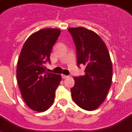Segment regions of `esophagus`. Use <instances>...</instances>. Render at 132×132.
<instances>
[{
    "mask_svg": "<svg viewBox=\"0 0 132 132\" xmlns=\"http://www.w3.org/2000/svg\"><path fill=\"white\" fill-rule=\"evenodd\" d=\"M62 78H63V79H65V78H68V75H62Z\"/></svg>",
    "mask_w": 132,
    "mask_h": 132,
    "instance_id": "34e87169",
    "label": "esophagus"
}]
</instances>
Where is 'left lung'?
Here are the masks:
<instances>
[{"label": "left lung", "instance_id": "obj_1", "mask_svg": "<svg viewBox=\"0 0 132 132\" xmlns=\"http://www.w3.org/2000/svg\"><path fill=\"white\" fill-rule=\"evenodd\" d=\"M68 31L76 47L78 67L86 66L85 75L74 77L72 98L81 109L93 111L104 101L111 85L113 68L109 53L94 31L83 27L70 28Z\"/></svg>", "mask_w": 132, "mask_h": 132}]
</instances>
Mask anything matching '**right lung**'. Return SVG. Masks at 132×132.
Masks as SVG:
<instances>
[{
	"label": "right lung",
	"instance_id": "obj_1",
	"mask_svg": "<svg viewBox=\"0 0 132 132\" xmlns=\"http://www.w3.org/2000/svg\"><path fill=\"white\" fill-rule=\"evenodd\" d=\"M61 31L57 29H44L30 36L19 55L16 78L23 99L34 111H47L54 102L55 90L62 77L47 72L44 66L50 63L52 47Z\"/></svg>",
	"mask_w": 132,
	"mask_h": 132
}]
</instances>
